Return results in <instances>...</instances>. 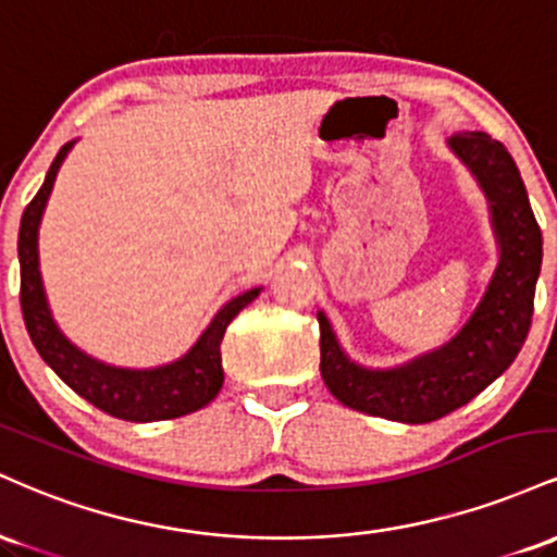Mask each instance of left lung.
Here are the masks:
<instances>
[{
    "label": "left lung",
    "mask_w": 557,
    "mask_h": 557,
    "mask_svg": "<svg viewBox=\"0 0 557 557\" xmlns=\"http://www.w3.org/2000/svg\"><path fill=\"white\" fill-rule=\"evenodd\" d=\"M450 149L469 164L487 194L500 243V264L463 330L440 350L406 367L372 372L345 359L327 317L319 314V369L324 385L354 411L406 424L447 417L500 376L519 356L534 314L542 267V230L529 207L513 157L487 133H458Z\"/></svg>",
    "instance_id": "1"
}]
</instances>
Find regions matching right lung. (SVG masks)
Listing matches in <instances>:
<instances>
[{"label":"right lung","mask_w":557,"mask_h":557,"mask_svg":"<svg viewBox=\"0 0 557 557\" xmlns=\"http://www.w3.org/2000/svg\"><path fill=\"white\" fill-rule=\"evenodd\" d=\"M70 146L65 144L57 151L52 168L47 172L34 201L25 207L21 220V235H17V257H21V309L30 341H34L38 356L54 369L57 376L73 387L81 398H86L99 411L110 413L114 419L125 421H162L194 413L212 403L220 393L225 372H222L220 345L225 337L227 324L259 296V287L233 298L220 309L198 343L181 361L168 363L146 372H131V369H114L99 363L81 354L73 343L57 330L52 314H49L47 296H44L41 272H38V222H41L47 198L60 170L62 159L67 157Z\"/></svg>","instance_id":"obj_1"}]
</instances>
